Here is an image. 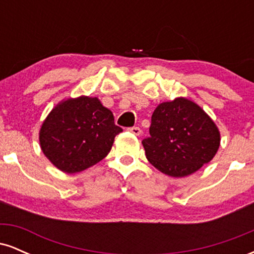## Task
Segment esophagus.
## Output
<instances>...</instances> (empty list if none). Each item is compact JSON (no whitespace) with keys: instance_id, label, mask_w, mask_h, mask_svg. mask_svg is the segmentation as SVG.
Returning <instances> with one entry per match:
<instances>
[{"instance_id":"34e87169","label":"esophagus","mask_w":254,"mask_h":254,"mask_svg":"<svg viewBox=\"0 0 254 254\" xmlns=\"http://www.w3.org/2000/svg\"><path fill=\"white\" fill-rule=\"evenodd\" d=\"M130 131L131 133H133V135H136V136H139L141 135V132H142V130L139 129L138 127H129V129H127Z\"/></svg>"}]
</instances>
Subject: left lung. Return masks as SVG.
<instances>
[{
	"label": "left lung",
	"instance_id": "obj_1",
	"mask_svg": "<svg viewBox=\"0 0 254 254\" xmlns=\"http://www.w3.org/2000/svg\"><path fill=\"white\" fill-rule=\"evenodd\" d=\"M149 133L142 141L148 161L176 178L194 173L211 161L220 147L216 125L185 98L160 104L151 116Z\"/></svg>",
	"mask_w": 254,
	"mask_h": 254
}]
</instances>
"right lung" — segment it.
<instances>
[{"label":"right lung","instance_id":"1","mask_svg":"<svg viewBox=\"0 0 254 254\" xmlns=\"http://www.w3.org/2000/svg\"><path fill=\"white\" fill-rule=\"evenodd\" d=\"M122 131L98 98L80 97L68 99L51 111L42 125L39 141L52 164L71 174L101 161Z\"/></svg>","mask_w":254,"mask_h":254}]
</instances>
